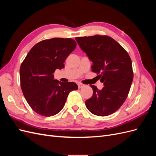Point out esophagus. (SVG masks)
Wrapping results in <instances>:
<instances>
[{"mask_svg":"<svg viewBox=\"0 0 156 156\" xmlns=\"http://www.w3.org/2000/svg\"><path fill=\"white\" fill-rule=\"evenodd\" d=\"M84 87V84H82V83H79L78 84V88L80 89V88H82Z\"/></svg>","mask_w":156,"mask_h":156,"instance_id":"34e87169","label":"esophagus"}]
</instances>
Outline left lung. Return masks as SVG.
<instances>
[{"instance_id": "obj_1", "label": "left lung", "mask_w": 156, "mask_h": 156, "mask_svg": "<svg viewBox=\"0 0 156 156\" xmlns=\"http://www.w3.org/2000/svg\"><path fill=\"white\" fill-rule=\"evenodd\" d=\"M93 65L92 71L104 84L101 90L94 85L92 96L85 104L92 114L106 116L120 108L128 96L133 79L129 55L122 47L108 36L95 35L75 37Z\"/></svg>"}]
</instances>
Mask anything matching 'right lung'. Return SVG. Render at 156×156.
<instances>
[{
    "mask_svg": "<svg viewBox=\"0 0 156 156\" xmlns=\"http://www.w3.org/2000/svg\"><path fill=\"white\" fill-rule=\"evenodd\" d=\"M72 38L42 40L30 50L20 67L21 87L27 103L37 114L54 116L62 109L70 92L78 89L73 82L54 79L56 69L76 48Z\"/></svg>",
    "mask_w": 156,
    "mask_h": 156,
    "instance_id": "add662e5",
    "label": "right lung"
}]
</instances>
